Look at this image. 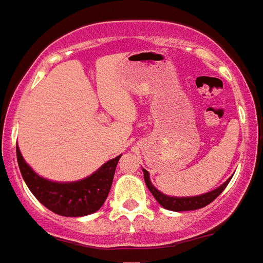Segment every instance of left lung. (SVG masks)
<instances>
[{
    "label": "left lung",
    "instance_id": "left-lung-1",
    "mask_svg": "<svg viewBox=\"0 0 263 263\" xmlns=\"http://www.w3.org/2000/svg\"><path fill=\"white\" fill-rule=\"evenodd\" d=\"M143 174H144L145 185L148 187V191L153 193V196L155 197V200L160 203L161 206L166 210H172V212H187V210H196V209H202L204 206H208L209 203H212L216 197L223 192L226 186L229 185V182L231 181V178L224 182L223 185H220L216 189H213L210 192L203 193V195H197V196H168L165 193L160 192L157 187L151 183L150 174L148 171H145L143 168Z\"/></svg>",
    "mask_w": 263,
    "mask_h": 263
}]
</instances>
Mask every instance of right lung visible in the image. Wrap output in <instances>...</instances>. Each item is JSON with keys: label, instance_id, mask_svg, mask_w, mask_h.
<instances>
[{"label": "right lung", "instance_id": "add662e5", "mask_svg": "<svg viewBox=\"0 0 263 263\" xmlns=\"http://www.w3.org/2000/svg\"><path fill=\"white\" fill-rule=\"evenodd\" d=\"M105 162L92 175L74 182H55L46 179L26 164L16 144L18 165L33 196L55 214L66 217H82L98 212L106 200L119 158Z\"/></svg>", "mask_w": 263, "mask_h": 263}]
</instances>
